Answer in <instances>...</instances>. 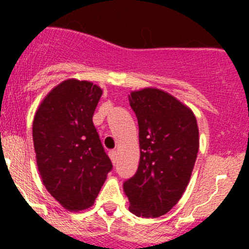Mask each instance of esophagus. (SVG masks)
<instances>
[{"mask_svg": "<svg viewBox=\"0 0 249 249\" xmlns=\"http://www.w3.org/2000/svg\"><path fill=\"white\" fill-rule=\"evenodd\" d=\"M108 155H109V158H110V160H112L113 164H115V161H117V152H115L114 149L109 150Z\"/></svg>", "mask_w": 249, "mask_h": 249, "instance_id": "obj_1", "label": "esophagus"}]
</instances>
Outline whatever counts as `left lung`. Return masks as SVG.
Masks as SVG:
<instances>
[{
	"mask_svg": "<svg viewBox=\"0 0 249 249\" xmlns=\"http://www.w3.org/2000/svg\"><path fill=\"white\" fill-rule=\"evenodd\" d=\"M139 120L140 162L124 183L130 212L137 217L165 214L188 187L199 152V127L193 110L157 88L131 91Z\"/></svg>",
	"mask_w": 249,
	"mask_h": 249,
	"instance_id": "obj_1",
	"label": "left lung"
}]
</instances>
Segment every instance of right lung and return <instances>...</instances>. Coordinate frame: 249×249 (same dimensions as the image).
<instances>
[{
	"instance_id": "right-lung-1",
	"label": "right lung",
	"mask_w": 249,
	"mask_h": 249,
	"mask_svg": "<svg viewBox=\"0 0 249 249\" xmlns=\"http://www.w3.org/2000/svg\"><path fill=\"white\" fill-rule=\"evenodd\" d=\"M102 89L88 80H64L41 102L32 124L37 167L46 189L72 212L94 205L112 170L92 115Z\"/></svg>"
}]
</instances>
